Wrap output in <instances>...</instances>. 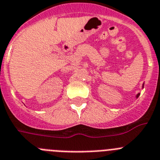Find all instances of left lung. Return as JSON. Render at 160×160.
<instances>
[{"label": "left lung", "mask_w": 160, "mask_h": 160, "mask_svg": "<svg viewBox=\"0 0 160 160\" xmlns=\"http://www.w3.org/2000/svg\"><path fill=\"white\" fill-rule=\"evenodd\" d=\"M144 88V84H142V88ZM139 95H140V93H138V94H137V96H136L137 98H138V97H139Z\"/></svg>", "instance_id": "left-lung-1"}]
</instances>
